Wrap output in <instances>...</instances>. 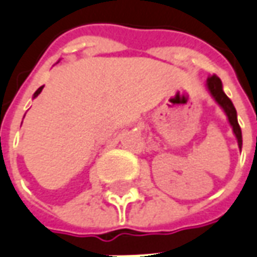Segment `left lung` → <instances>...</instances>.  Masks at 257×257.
I'll return each mask as SVG.
<instances>
[{
  "mask_svg": "<svg viewBox=\"0 0 257 257\" xmlns=\"http://www.w3.org/2000/svg\"><path fill=\"white\" fill-rule=\"evenodd\" d=\"M207 84H208V90L211 92V95L215 98V101L222 106V109L225 111V114L228 115V119H229V123L232 125V129H233V134L238 139L239 148H242V132H240V126L238 123V118H236V109L232 104V101L228 97L226 94L222 90V83L218 76L212 74L209 76L208 80H207Z\"/></svg>",
  "mask_w": 257,
  "mask_h": 257,
  "instance_id": "obj_1",
  "label": "left lung"
}]
</instances>
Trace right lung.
<instances>
[{"mask_svg":"<svg viewBox=\"0 0 257 257\" xmlns=\"http://www.w3.org/2000/svg\"><path fill=\"white\" fill-rule=\"evenodd\" d=\"M42 88H43V85H42V87H39V88H38V90H36V92H35V94H33V97H38V95H39V94H41Z\"/></svg>","mask_w":257,"mask_h":257,"instance_id":"right-lung-1","label":"right lung"}]
</instances>
